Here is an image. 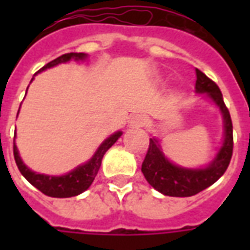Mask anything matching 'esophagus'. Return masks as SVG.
Returning <instances> with one entry per match:
<instances>
[{
    "label": "esophagus",
    "instance_id": "obj_1",
    "mask_svg": "<svg viewBox=\"0 0 250 250\" xmlns=\"http://www.w3.org/2000/svg\"><path fill=\"white\" fill-rule=\"evenodd\" d=\"M146 125H147V118L145 116V115L136 114L130 119L131 127H136V128H139V127H145Z\"/></svg>",
    "mask_w": 250,
    "mask_h": 250
}]
</instances>
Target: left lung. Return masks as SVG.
Here are the masks:
<instances>
[{
    "mask_svg": "<svg viewBox=\"0 0 250 250\" xmlns=\"http://www.w3.org/2000/svg\"><path fill=\"white\" fill-rule=\"evenodd\" d=\"M195 73L197 92L208 93V96L213 99V102L224 114L225 138L217 158L208 167L199 170L182 168L170 163L159 150L158 142L155 139H150L148 150L142 163V173L152 188L170 197H191L211 186L225 173L233 155V125L229 109L224 103L221 89L204 72L195 69Z\"/></svg>",
    "mask_w": 250,
    "mask_h": 250,
    "instance_id": "1",
    "label": "left lung"
}]
</instances>
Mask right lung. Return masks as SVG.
<instances>
[{
  "mask_svg": "<svg viewBox=\"0 0 250 250\" xmlns=\"http://www.w3.org/2000/svg\"><path fill=\"white\" fill-rule=\"evenodd\" d=\"M85 55L84 53H65L62 55L60 57H57L55 60H52L51 62H48L46 65L41 68L40 71H44L46 68H51L53 65H57L60 62H69L71 59H84ZM39 71V72H40ZM122 135V132H116L114 135H111L102 143V146L99 147L98 151L95 152V155L92 159L83 166H79L75 168L73 171H71L66 175L62 177H48V175H42V174H36L33 171H30L29 168L25 166L21 158L17 151V147L13 143V155L16 165L19 167L20 173L24 175L26 181L35 186L36 188H39L41 193L45 194L48 197H55V198H68V197H75L77 194H82L83 191H85L91 185H92L93 179L98 175L99 168L102 165V159L105 151L108 150L109 147L114 145L115 142L119 139V136Z\"/></svg>",
  "mask_w": 250,
  "mask_h": 250,
  "instance_id": "add662e5",
  "label": "right lung"
}]
</instances>
